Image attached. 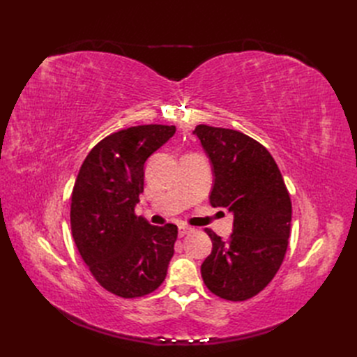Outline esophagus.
<instances>
[{
    "label": "esophagus",
    "mask_w": 357,
    "mask_h": 357,
    "mask_svg": "<svg viewBox=\"0 0 357 357\" xmlns=\"http://www.w3.org/2000/svg\"><path fill=\"white\" fill-rule=\"evenodd\" d=\"M194 230L191 229V227H188V226H179V237H183V236H186V234H190V233H192Z\"/></svg>",
    "instance_id": "1"
}]
</instances>
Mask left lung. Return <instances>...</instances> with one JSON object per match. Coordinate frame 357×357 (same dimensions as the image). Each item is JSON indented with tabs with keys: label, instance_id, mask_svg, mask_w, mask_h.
<instances>
[{
	"label": "left lung",
	"instance_id": "8db88e82",
	"mask_svg": "<svg viewBox=\"0 0 357 357\" xmlns=\"http://www.w3.org/2000/svg\"><path fill=\"white\" fill-rule=\"evenodd\" d=\"M194 135L213 165L210 204L234 214L227 241L205 229L213 250L201 265V276L214 295L246 301L269 285L284 261L292 215L289 192L275 159L255 139L207 124L197 126Z\"/></svg>",
	"mask_w": 357,
	"mask_h": 357
}]
</instances>
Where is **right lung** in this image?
<instances>
[{"label": "right lung", "mask_w": 357, "mask_h": 357, "mask_svg": "<svg viewBox=\"0 0 357 357\" xmlns=\"http://www.w3.org/2000/svg\"><path fill=\"white\" fill-rule=\"evenodd\" d=\"M175 126L144 124L116 131L92 147L73 185L70 230L97 282L121 298L156 291L178 237L175 224L150 226L135 213L144 162L171 139Z\"/></svg>", "instance_id": "1"}]
</instances>
